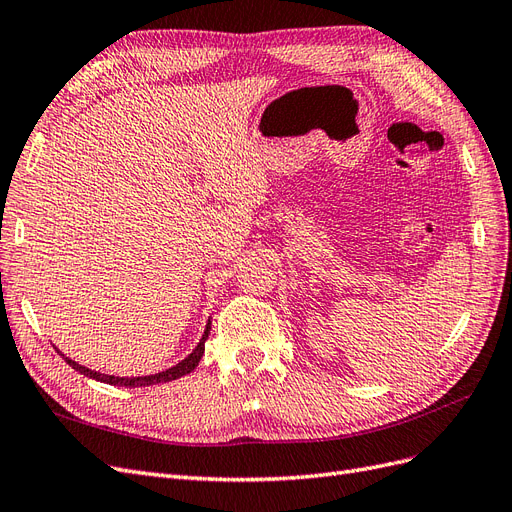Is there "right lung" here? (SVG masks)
I'll use <instances>...</instances> for the list:
<instances>
[{
  "label": "right lung",
  "mask_w": 512,
  "mask_h": 512,
  "mask_svg": "<svg viewBox=\"0 0 512 512\" xmlns=\"http://www.w3.org/2000/svg\"><path fill=\"white\" fill-rule=\"evenodd\" d=\"M209 331H211V318H209V322H207L203 337H200L198 346H196L188 356H185L183 361H179L177 365L160 371V374H151V376H108V374H100V371H96V369H89V367H85V365H79L76 361H72L70 356L61 354L59 350H57V352H59L61 356H64L66 363H68L72 369H76V371H79V374H83V376H87V378H91V380H98V382H104V384H113V386H128V389H134V386H151V384H162V382L177 380V378H181V376H185V374H190V371H194L196 365H198V361L203 359V354H205V342H207V337H209Z\"/></svg>",
  "instance_id": "right-lung-1"
}]
</instances>
